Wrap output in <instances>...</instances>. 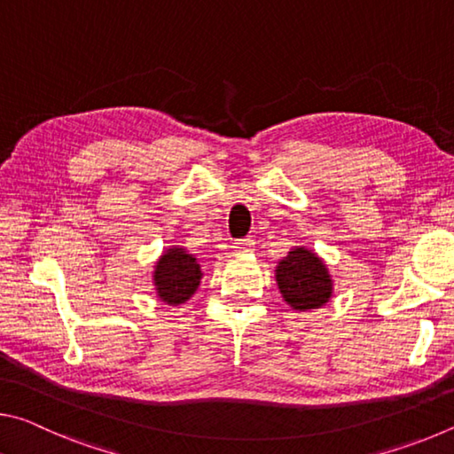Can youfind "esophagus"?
I'll list each match as a JSON object with an SVG mask.
<instances>
[{
	"label": "esophagus",
	"mask_w": 454,
	"mask_h": 454,
	"mask_svg": "<svg viewBox=\"0 0 454 454\" xmlns=\"http://www.w3.org/2000/svg\"><path fill=\"white\" fill-rule=\"evenodd\" d=\"M234 248H238V250H254V240H252V238H240V240L234 242Z\"/></svg>",
	"instance_id": "esophagus-1"
}]
</instances>
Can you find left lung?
<instances>
[{
  "mask_svg": "<svg viewBox=\"0 0 454 454\" xmlns=\"http://www.w3.org/2000/svg\"><path fill=\"white\" fill-rule=\"evenodd\" d=\"M280 292L294 310L320 309L333 294V280L318 256L310 250L294 248L276 268Z\"/></svg>",
  "mask_w": 454,
  "mask_h": 454,
  "instance_id": "obj_1",
  "label": "left lung"
}]
</instances>
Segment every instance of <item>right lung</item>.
Returning a JSON list of instances; mask_svg holds the SVG:
<instances>
[{"label":"right lung","instance_id":"add662e5","mask_svg":"<svg viewBox=\"0 0 454 454\" xmlns=\"http://www.w3.org/2000/svg\"><path fill=\"white\" fill-rule=\"evenodd\" d=\"M158 296L166 304H182L194 294L200 284V266L196 258L186 254L182 248H172L160 258L153 272Z\"/></svg>","mask_w":454,"mask_h":454}]
</instances>
